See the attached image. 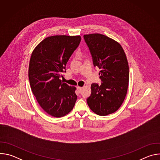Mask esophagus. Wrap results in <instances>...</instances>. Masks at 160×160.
<instances>
[{"label":"esophagus","mask_w":160,"mask_h":160,"mask_svg":"<svg viewBox=\"0 0 160 160\" xmlns=\"http://www.w3.org/2000/svg\"><path fill=\"white\" fill-rule=\"evenodd\" d=\"M77 90L78 91V92L80 93L82 92V87H77Z\"/></svg>","instance_id":"1"}]
</instances>
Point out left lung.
<instances>
[{"label": "left lung", "instance_id": "1", "mask_svg": "<svg viewBox=\"0 0 160 160\" xmlns=\"http://www.w3.org/2000/svg\"><path fill=\"white\" fill-rule=\"evenodd\" d=\"M93 58L94 66L101 69V85H91L87 102L94 112L106 116L117 111L127 95L129 82L127 58L122 45L116 40L100 33L83 35Z\"/></svg>", "mask_w": 160, "mask_h": 160}]
</instances>
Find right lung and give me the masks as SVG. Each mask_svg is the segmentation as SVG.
Instances as JSON below:
<instances>
[{"label":"right lung","instance_id":"obj_1","mask_svg":"<svg viewBox=\"0 0 160 160\" xmlns=\"http://www.w3.org/2000/svg\"><path fill=\"white\" fill-rule=\"evenodd\" d=\"M80 41V35L48 37L32 53L28 68L31 89L40 107L52 117H62L75 106L76 87L62 82L60 77Z\"/></svg>","mask_w":160,"mask_h":160}]
</instances>
